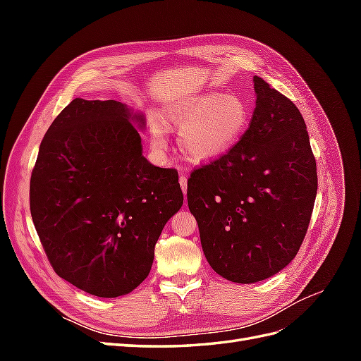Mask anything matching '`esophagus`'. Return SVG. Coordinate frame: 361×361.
<instances>
[{"instance_id":"1","label":"esophagus","mask_w":361,"mask_h":361,"mask_svg":"<svg viewBox=\"0 0 361 361\" xmlns=\"http://www.w3.org/2000/svg\"><path fill=\"white\" fill-rule=\"evenodd\" d=\"M179 183H180V187H182V191H183V194H187V173L180 171V176H179Z\"/></svg>"}]
</instances>
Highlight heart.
I'll return each mask as SVG.
<instances>
[{
    "label": "heart",
    "mask_w": 361,
    "mask_h": 361,
    "mask_svg": "<svg viewBox=\"0 0 361 361\" xmlns=\"http://www.w3.org/2000/svg\"><path fill=\"white\" fill-rule=\"evenodd\" d=\"M169 122L180 130L182 152L192 161H212L226 155L245 135L251 123V105L241 94L221 92L192 96L173 108ZM152 145L167 147L161 120L150 123Z\"/></svg>",
    "instance_id": "obj_1"
}]
</instances>
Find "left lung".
<instances>
[{
  "label": "left lung",
  "mask_w": 361,
  "mask_h": 361,
  "mask_svg": "<svg viewBox=\"0 0 361 361\" xmlns=\"http://www.w3.org/2000/svg\"><path fill=\"white\" fill-rule=\"evenodd\" d=\"M253 81L256 108L245 135L195 169L187 191L209 265L245 285L274 276L297 256L318 191L300 110L259 76Z\"/></svg>",
  "instance_id": "left-lung-1"
}]
</instances>
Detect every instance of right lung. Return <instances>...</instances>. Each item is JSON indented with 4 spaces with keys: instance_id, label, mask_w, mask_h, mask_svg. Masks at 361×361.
I'll list each match as a JSON object with an SVG mask.
<instances>
[{
    "instance_id": "add662e5",
    "label": "right lung",
    "mask_w": 361,
    "mask_h": 361,
    "mask_svg": "<svg viewBox=\"0 0 361 361\" xmlns=\"http://www.w3.org/2000/svg\"><path fill=\"white\" fill-rule=\"evenodd\" d=\"M122 102L73 99L43 137L30 211L57 276L101 298L134 290L150 272L164 226L183 203L178 171L141 155Z\"/></svg>"
}]
</instances>
